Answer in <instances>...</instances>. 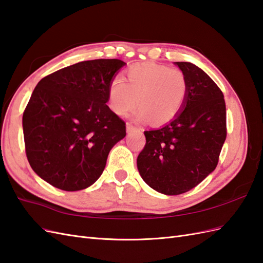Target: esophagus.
Instances as JSON below:
<instances>
[{
	"label": "esophagus",
	"mask_w": 263,
	"mask_h": 263,
	"mask_svg": "<svg viewBox=\"0 0 263 263\" xmlns=\"http://www.w3.org/2000/svg\"><path fill=\"white\" fill-rule=\"evenodd\" d=\"M134 129H136V127H134L131 123H126V131L127 132H132Z\"/></svg>",
	"instance_id": "esophagus-1"
}]
</instances>
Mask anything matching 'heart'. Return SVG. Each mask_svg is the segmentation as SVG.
I'll return each mask as SVG.
<instances>
[{"label": "heart", "mask_w": 263, "mask_h": 263, "mask_svg": "<svg viewBox=\"0 0 263 263\" xmlns=\"http://www.w3.org/2000/svg\"><path fill=\"white\" fill-rule=\"evenodd\" d=\"M125 79H112L107 88L108 106L120 117L131 112L139 102L141 107L134 119L140 122L151 119L155 124H166L178 117L184 107L188 81L177 67L134 64L125 70Z\"/></svg>", "instance_id": "b5f03b06"}]
</instances>
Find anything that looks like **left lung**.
<instances>
[{
    "label": "left lung",
    "instance_id": "left-lung-1",
    "mask_svg": "<svg viewBox=\"0 0 263 263\" xmlns=\"http://www.w3.org/2000/svg\"><path fill=\"white\" fill-rule=\"evenodd\" d=\"M188 81L178 117L158 130L144 131L137 159L142 179L164 195L184 194L214 172L227 139L224 95L214 81L192 63H175Z\"/></svg>",
    "mask_w": 263,
    "mask_h": 263
}]
</instances>
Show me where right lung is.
<instances>
[{"label":"right lung","instance_id":"1","mask_svg":"<svg viewBox=\"0 0 263 263\" xmlns=\"http://www.w3.org/2000/svg\"><path fill=\"white\" fill-rule=\"evenodd\" d=\"M125 65L120 59L77 63L44 77L23 112L30 166L66 192L93 185L109 151L125 137V123L106 105L107 88Z\"/></svg>","mask_w":263,"mask_h":263}]
</instances>
